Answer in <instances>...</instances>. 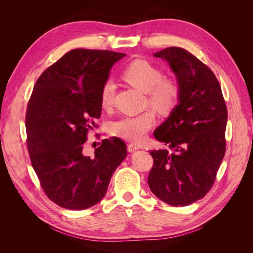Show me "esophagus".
Returning <instances> with one entry per match:
<instances>
[{
	"label": "esophagus",
	"mask_w": 253,
	"mask_h": 253,
	"mask_svg": "<svg viewBox=\"0 0 253 253\" xmlns=\"http://www.w3.org/2000/svg\"><path fill=\"white\" fill-rule=\"evenodd\" d=\"M138 149H140L138 144H136V143H128L127 144V151L128 152H134V151L138 150Z\"/></svg>",
	"instance_id": "esophagus-1"
}]
</instances>
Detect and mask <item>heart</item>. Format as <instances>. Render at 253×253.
<instances>
[{
    "mask_svg": "<svg viewBox=\"0 0 253 253\" xmlns=\"http://www.w3.org/2000/svg\"><path fill=\"white\" fill-rule=\"evenodd\" d=\"M124 78L133 86L147 94L145 105L156 111L168 114L178 105L181 97V87L174 78L164 77L163 72L147 60L138 59L129 63L122 72ZM116 84L106 80L100 89V103L103 109L113 106ZM156 124V114L148 110L139 115L124 116L110 126V133L122 139L140 143L145 140L150 129Z\"/></svg>",
    "mask_w": 253,
    "mask_h": 253,
    "instance_id": "obj_1",
    "label": "heart"
}]
</instances>
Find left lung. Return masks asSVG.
<instances>
[{
	"mask_svg": "<svg viewBox=\"0 0 253 253\" xmlns=\"http://www.w3.org/2000/svg\"><path fill=\"white\" fill-rule=\"evenodd\" d=\"M155 57L169 62L181 87L179 104L154 132L168 150H153L148 176L159 200L185 207L211 190L226 153L227 106L210 68L180 47H168Z\"/></svg>",
	"mask_w": 253,
	"mask_h": 253,
	"instance_id": "1",
	"label": "left lung"
}]
</instances>
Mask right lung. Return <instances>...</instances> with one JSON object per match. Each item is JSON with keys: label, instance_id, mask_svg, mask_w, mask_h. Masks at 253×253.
<instances>
[{"label": "right lung", "instance_id": "add662e5", "mask_svg": "<svg viewBox=\"0 0 253 253\" xmlns=\"http://www.w3.org/2000/svg\"><path fill=\"white\" fill-rule=\"evenodd\" d=\"M125 56L73 49L47 67L34 86L25 116L30 163L44 193L64 209L83 210L100 202L127 154L118 137L103 139L94 157L82 153L88 129L101 116L102 84Z\"/></svg>", "mask_w": 253, "mask_h": 253}]
</instances>
